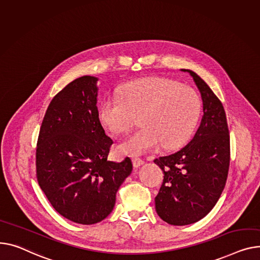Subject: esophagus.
<instances>
[{"label":"esophagus","mask_w":260,"mask_h":260,"mask_svg":"<svg viewBox=\"0 0 260 260\" xmlns=\"http://www.w3.org/2000/svg\"><path fill=\"white\" fill-rule=\"evenodd\" d=\"M144 163V161L142 160V159H140V158H133V165L135 166V167H139V166H141L142 164Z\"/></svg>","instance_id":"1"}]
</instances>
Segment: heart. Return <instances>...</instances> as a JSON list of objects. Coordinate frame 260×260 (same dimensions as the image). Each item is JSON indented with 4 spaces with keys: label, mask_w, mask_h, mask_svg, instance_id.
Segmentation results:
<instances>
[{
    "label": "heart",
    "mask_w": 260,
    "mask_h": 260,
    "mask_svg": "<svg viewBox=\"0 0 260 260\" xmlns=\"http://www.w3.org/2000/svg\"><path fill=\"white\" fill-rule=\"evenodd\" d=\"M202 111L198 93L188 85L164 77H147L122 86L119 98H108L99 108L102 125L113 134L129 129L140 117L141 129L117 145L124 154H142L161 145L175 149L194 132Z\"/></svg>",
    "instance_id": "obj_1"
}]
</instances>
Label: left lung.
<instances>
[{
  "mask_svg": "<svg viewBox=\"0 0 260 260\" xmlns=\"http://www.w3.org/2000/svg\"><path fill=\"white\" fill-rule=\"evenodd\" d=\"M187 72L202 96L201 124L185 147L153 160L164 174L154 199L155 210L174 226L193 223L213 209L226 186L230 165V135L221 102L198 74Z\"/></svg>",
  "mask_w": 260,
  "mask_h": 260,
  "instance_id": "left-lung-1",
  "label": "left lung"
}]
</instances>
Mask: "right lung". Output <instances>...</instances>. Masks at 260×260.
Masks as SVG:
<instances>
[{
    "label": "right lung",
    "instance_id": "right-lung-1",
    "mask_svg": "<svg viewBox=\"0 0 260 260\" xmlns=\"http://www.w3.org/2000/svg\"><path fill=\"white\" fill-rule=\"evenodd\" d=\"M96 81L79 77L53 97L36 151L37 180L45 196L60 215L82 224L112 212L118 189L133 170L128 157L108 161L113 140L99 120Z\"/></svg>",
    "mask_w": 260,
    "mask_h": 260
}]
</instances>
